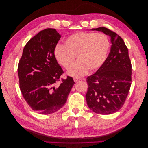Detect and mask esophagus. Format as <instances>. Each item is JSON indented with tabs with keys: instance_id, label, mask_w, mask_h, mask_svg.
Masks as SVG:
<instances>
[{
	"instance_id": "1",
	"label": "esophagus",
	"mask_w": 148,
	"mask_h": 148,
	"mask_svg": "<svg viewBox=\"0 0 148 148\" xmlns=\"http://www.w3.org/2000/svg\"><path fill=\"white\" fill-rule=\"evenodd\" d=\"M73 80H74V82H75V83H77V82H79V80H81V79L78 78H73Z\"/></svg>"
}]
</instances>
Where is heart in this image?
<instances>
[{"label": "heart", "instance_id": "1", "mask_svg": "<svg viewBox=\"0 0 148 148\" xmlns=\"http://www.w3.org/2000/svg\"><path fill=\"white\" fill-rule=\"evenodd\" d=\"M65 44H58L54 49V56L58 63L65 69L72 66L76 56L78 60L68 74L80 77L88 70H99L105 62L110 48V41L104 33L80 32L70 35Z\"/></svg>", "mask_w": 148, "mask_h": 148}]
</instances>
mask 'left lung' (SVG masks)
<instances>
[{"label":"left lung","mask_w":148,"mask_h":148,"mask_svg":"<svg viewBox=\"0 0 148 148\" xmlns=\"http://www.w3.org/2000/svg\"><path fill=\"white\" fill-rule=\"evenodd\" d=\"M110 37L112 46L104 64L92 75L88 77L86 99L94 112L109 115L122 108L132 82V64L128 48L123 39L105 27L91 29Z\"/></svg>","instance_id":"8db88e82"}]
</instances>
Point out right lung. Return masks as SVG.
<instances>
[{
	"label": "right lung",
	"instance_id": "obj_1",
	"mask_svg": "<svg viewBox=\"0 0 148 148\" xmlns=\"http://www.w3.org/2000/svg\"><path fill=\"white\" fill-rule=\"evenodd\" d=\"M61 36L56 29L42 30L25 45L18 66L20 88L25 100L33 110L50 114L61 109L75 82L64 73L54 56V49Z\"/></svg>",
	"mask_w": 148,
	"mask_h": 148
}]
</instances>
